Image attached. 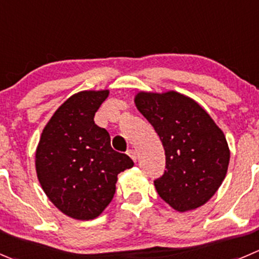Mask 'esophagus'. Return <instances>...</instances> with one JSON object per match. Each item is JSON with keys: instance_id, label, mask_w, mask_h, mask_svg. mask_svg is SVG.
Masks as SVG:
<instances>
[{"instance_id": "34e87169", "label": "esophagus", "mask_w": 259, "mask_h": 259, "mask_svg": "<svg viewBox=\"0 0 259 259\" xmlns=\"http://www.w3.org/2000/svg\"><path fill=\"white\" fill-rule=\"evenodd\" d=\"M127 154H129V157L132 158L133 160H134V162H137L138 160V153L135 152V150H129V153H127Z\"/></svg>"}]
</instances>
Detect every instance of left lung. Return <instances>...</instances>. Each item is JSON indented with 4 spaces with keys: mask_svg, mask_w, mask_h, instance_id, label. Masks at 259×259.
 Listing matches in <instances>:
<instances>
[{
    "mask_svg": "<svg viewBox=\"0 0 259 259\" xmlns=\"http://www.w3.org/2000/svg\"><path fill=\"white\" fill-rule=\"evenodd\" d=\"M138 111L152 124L164 148V175L154 181L163 201L180 212L206 204L228 172L230 149L206 110L177 91H139Z\"/></svg>",
    "mask_w": 259,
    "mask_h": 259,
    "instance_id": "obj_1",
    "label": "left lung"
}]
</instances>
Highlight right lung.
<instances>
[{"label": "right lung", "mask_w": 259, "mask_h": 259, "mask_svg": "<svg viewBox=\"0 0 259 259\" xmlns=\"http://www.w3.org/2000/svg\"><path fill=\"white\" fill-rule=\"evenodd\" d=\"M110 90H84L63 102L42 129L35 169L58 210L76 220L101 215L114 199L117 175L134 162L116 152L110 135L94 121Z\"/></svg>", "instance_id": "obj_1"}]
</instances>
